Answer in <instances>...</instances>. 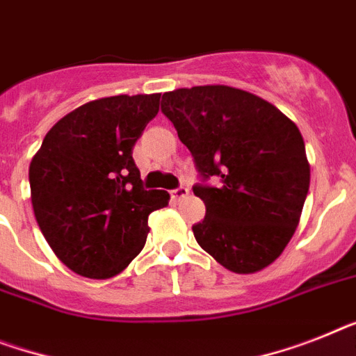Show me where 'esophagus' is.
<instances>
[{
  "label": "esophagus",
  "instance_id": "34e87169",
  "mask_svg": "<svg viewBox=\"0 0 356 356\" xmlns=\"http://www.w3.org/2000/svg\"><path fill=\"white\" fill-rule=\"evenodd\" d=\"M187 195H189V189H187V187H178V189L171 191L172 200H176V202H180V200H184Z\"/></svg>",
  "mask_w": 356,
  "mask_h": 356
}]
</instances>
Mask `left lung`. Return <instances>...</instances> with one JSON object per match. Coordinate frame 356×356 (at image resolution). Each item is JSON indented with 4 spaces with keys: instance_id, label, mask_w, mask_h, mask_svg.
<instances>
[{
    "instance_id": "left-lung-1",
    "label": "left lung",
    "mask_w": 356,
    "mask_h": 356,
    "mask_svg": "<svg viewBox=\"0 0 356 356\" xmlns=\"http://www.w3.org/2000/svg\"><path fill=\"white\" fill-rule=\"evenodd\" d=\"M161 113L191 151L205 218L193 225L205 252L238 275L262 271L300 222L311 169L295 123L264 98L229 85H200L161 96Z\"/></svg>"
}]
</instances>
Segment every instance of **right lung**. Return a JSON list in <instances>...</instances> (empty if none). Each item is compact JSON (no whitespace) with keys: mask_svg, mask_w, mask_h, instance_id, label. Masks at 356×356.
<instances>
[{"mask_svg":"<svg viewBox=\"0 0 356 356\" xmlns=\"http://www.w3.org/2000/svg\"><path fill=\"white\" fill-rule=\"evenodd\" d=\"M160 94H120L74 108L43 138L29 167L34 216L47 243L79 277L105 280L145 245L147 218L169 204L145 191L132 147Z\"/></svg>","mask_w":356,"mask_h":356,"instance_id":"1","label":"right lung"}]
</instances>
